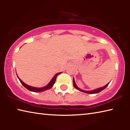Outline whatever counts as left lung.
Masks as SVG:
<instances>
[{
	"label": "left lung",
	"mask_w": 130,
	"mask_h": 130,
	"mask_svg": "<svg viewBox=\"0 0 130 130\" xmlns=\"http://www.w3.org/2000/svg\"><path fill=\"white\" fill-rule=\"evenodd\" d=\"M73 86L75 88H76L77 89H78V91H80L81 92H83L84 93H88V94H95V93H98L100 92L101 91H102L103 90H104L105 88H106L107 87L108 85V84H109L108 83L107 84H106L105 85V86L103 87H101V88H99L98 89H94V90H92V91H85V90H83L80 88H79L77 86L76 84L75 83V81H74V79L73 78Z\"/></svg>",
	"instance_id": "obj_1"
}]
</instances>
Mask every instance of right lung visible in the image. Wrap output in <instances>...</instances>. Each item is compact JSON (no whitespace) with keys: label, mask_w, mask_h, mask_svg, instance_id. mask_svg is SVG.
Instances as JSON below:
<instances>
[{"label":"right lung","mask_w":130,"mask_h":130,"mask_svg":"<svg viewBox=\"0 0 130 130\" xmlns=\"http://www.w3.org/2000/svg\"><path fill=\"white\" fill-rule=\"evenodd\" d=\"M60 73H61V72H60V73H57V74H55L53 77L52 78V80H50V81L49 83H48V84L47 85H46V86L43 87H41V88L34 87H32V86H30V85H28L27 84H25V83L23 82V81L19 78V77H18V76L17 75H17L18 78V79L19 80V81H20V82L23 85L24 87H25L26 89H27L28 91H31V92H43L45 91H46V90L51 89L52 87L53 86L55 81H56L57 76H58V74H60Z\"/></svg>","instance_id":"right-lung-1"}]
</instances>
